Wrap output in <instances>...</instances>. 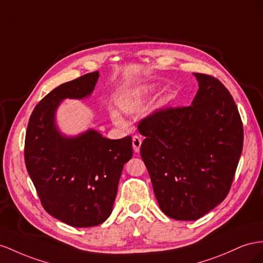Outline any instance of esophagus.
Returning a JSON list of instances; mask_svg holds the SVG:
<instances>
[{
  "mask_svg": "<svg viewBox=\"0 0 263 263\" xmlns=\"http://www.w3.org/2000/svg\"><path fill=\"white\" fill-rule=\"evenodd\" d=\"M141 144H142V139L138 136H134L132 138V145H133V149L134 152H140V147H141Z\"/></svg>",
  "mask_w": 263,
  "mask_h": 263,
  "instance_id": "obj_1",
  "label": "esophagus"
}]
</instances>
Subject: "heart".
<instances>
[{
	"instance_id": "b5f03b06",
	"label": "heart",
	"mask_w": 263,
	"mask_h": 263,
	"mask_svg": "<svg viewBox=\"0 0 263 263\" xmlns=\"http://www.w3.org/2000/svg\"><path fill=\"white\" fill-rule=\"evenodd\" d=\"M154 90V86H141V87H131L126 88L123 91L117 96V103L119 108L125 114H133L143 106L147 96ZM165 100H161L157 103V107H161ZM111 118L117 124H122L123 119L117 111L111 112Z\"/></svg>"
}]
</instances>
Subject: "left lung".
Listing matches in <instances>:
<instances>
[{"label": "left lung", "instance_id": "obj_1", "mask_svg": "<svg viewBox=\"0 0 263 263\" xmlns=\"http://www.w3.org/2000/svg\"><path fill=\"white\" fill-rule=\"evenodd\" d=\"M192 106L165 108L141 120L140 153L161 211L197 220L226 198L242 152L243 127L228 89L195 72Z\"/></svg>", "mask_w": 263, "mask_h": 263}]
</instances>
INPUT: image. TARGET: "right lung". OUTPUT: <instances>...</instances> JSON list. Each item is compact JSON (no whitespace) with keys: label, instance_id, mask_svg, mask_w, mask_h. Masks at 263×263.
Listing matches in <instances>:
<instances>
[{"label":"right lung","instance_id":"right-lung-1","mask_svg":"<svg viewBox=\"0 0 263 263\" xmlns=\"http://www.w3.org/2000/svg\"><path fill=\"white\" fill-rule=\"evenodd\" d=\"M99 72L65 82L45 96L29 118L25 164L49 215L69 226H98L111 215L124 164L132 154V138H103L88 130L66 137L57 129L56 110L65 99L91 95Z\"/></svg>","mask_w":263,"mask_h":263}]
</instances>
